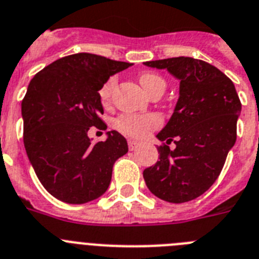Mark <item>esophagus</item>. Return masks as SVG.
Segmentation results:
<instances>
[{
  "mask_svg": "<svg viewBox=\"0 0 259 259\" xmlns=\"http://www.w3.org/2000/svg\"><path fill=\"white\" fill-rule=\"evenodd\" d=\"M127 145H129V150L130 151H134V150H137V147L139 146V143L137 142V141H133V139H129L127 141Z\"/></svg>",
  "mask_w": 259,
  "mask_h": 259,
  "instance_id": "esophagus-1",
  "label": "esophagus"
}]
</instances>
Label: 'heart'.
<instances>
[{
  "mask_svg": "<svg viewBox=\"0 0 259 259\" xmlns=\"http://www.w3.org/2000/svg\"><path fill=\"white\" fill-rule=\"evenodd\" d=\"M139 82L147 92L151 95L156 90H165V80L160 75L155 73H143L139 75ZM117 83V76H109L99 89V98L103 104H108L111 102L112 92ZM161 125V118L155 113L148 114H121L114 121V126L120 133L132 138H145L151 130L157 129Z\"/></svg>",
  "mask_w": 259,
  "mask_h": 259,
  "instance_id": "1",
  "label": "heart"
}]
</instances>
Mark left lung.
Returning a JSON list of instances; mask_svg holds the SVG:
<instances>
[{
  "mask_svg": "<svg viewBox=\"0 0 259 259\" xmlns=\"http://www.w3.org/2000/svg\"><path fill=\"white\" fill-rule=\"evenodd\" d=\"M145 65L167 69L180 80V98L170 120L157 134L159 160L143 170L150 192L183 203L211 188L236 142L241 102L228 76L208 62L173 57ZM173 140L177 148L167 144Z\"/></svg>",
  "mask_w": 259,
  "mask_h": 259,
  "instance_id": "1",
  "label": "left lung"
}]
</instances>
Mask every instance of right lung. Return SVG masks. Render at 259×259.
Returning <instances> with one entry per match:
<instances>
[{"label":"right lung","instance_id":"obj_1","mask_svg":"<svg viewBox=\"0 0 259 259\" xmlns=\"http://www.w3.org/2000/svg\"><path fill=\"white\" fill-rule=\"evenodd\" d=\"M130 65L75 53L31 79L22 100L24 147L41 185L60 201L82 204L104 194L113 164L127 152L126 139L116 130L98 143L87 133L91 126L107 129L99 89Z\"/></svg>","mask_w":259,"mask_h":259}]
</instances>
